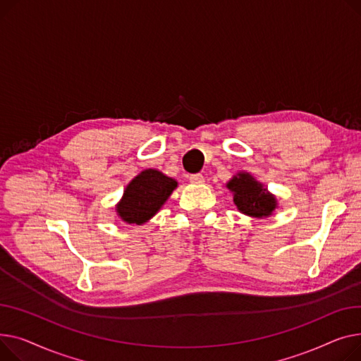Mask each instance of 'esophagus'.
I'll use <instances>...</instances> for the list:
<instances>
[{
	"instance_id": "1",
	"label": "esophagus",
	"mask_w": 361,
	"mask_h": 361,
	"mask_svg": "<svg viewBox=\"0 0 361 361\" xmlns=\"http://www.w3.org/2000/svg\"><path fill=\"white\" fill-rule=\"evenodd\" d=\"M189 182L194 183V185H201V183H204V176H202L201 173L190 175V176H189Z\"/></svg>"
}]
</instances>
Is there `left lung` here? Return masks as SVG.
Returning <instances> with one entry per match:
<instances>
[{
	"label": "left lung",
	"instance_id": "8db88e82",
	"mask_svg": "<svg viewBox=\"0 0 361 361\" xmlns=\"http://www.w3.org/2000/svg\"><path fill=\"white\" fill-rule=\"evenodd\" d=\"M233 192V202L240 213L250 217H269L277 208V200L271 195L267 188L258 182L250 173L240 172L233 176L227 185Z\"/></svg>",
	"mask_w": 361,
	"mask_h": 361
}]
</instances>
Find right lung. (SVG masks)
Here are the masks:
<instances>
[{
  "label": "right lung",
  "instance_id": "right-lung-1",
  "mask_svg": "<svg viewBox=\"0 0 361 361\" xmlns=\"http://www.w3.org/2000/svg\"><path fill=\"white\" fill-rule=\"evenodd\" d=\"M176 186L175 179L156 169H145L126 185L116 213L122 221L141 226L156 216Z\"/></svg>",
  "mask_w": 361,
  "mask_h": 361
}]
</instances>
